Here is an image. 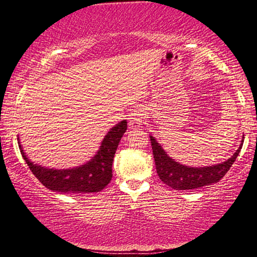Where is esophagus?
Returning a JSON list of instances; mask_svg holds the SVG:
<instances>
[{
	"instance_id": "obj_1",
	"label": "esophagus",
	"mask_w": 257,
	"mask_h": 257,
	"mask_svg": "<svg viewBox=\"0 0 257 257\" xmlns=\"http://www.w3.org/2000/svg\"><path fill=\"white\" fill-rule=\"evenodd\" d=\"M129 128L130 129H138L144 122L145 119V111L143 108H134L129 113Z\"/></svg>"
}]
</instances>
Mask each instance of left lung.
<instances>
[{
  "label": "left lung",
  "mask_w": 257,
  "mask_h": 257,
  "mask_svg": "<svg viewBox=\"0 0 257 257\" xmlns=\"http://www.w3.org/2000/svg\"><path fill=\"white\" fill-rule=\"evenodd\" d=\"M242 143L239 146L231 158L225 162L212 165V167L203 168H191L187 165H182L172 160L170 156L165 153L161 145L156 142L154 137L151 136L152 150L156 165V172L165 185L176 190H188L201 188L203 186H208L211 184L220 181L224 177L225 173L229 171L238 154L240 153Z\"/></svg>",
  "instance_id": "1"
}]
</instances>
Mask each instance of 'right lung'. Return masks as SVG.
Returning a JSON list of instances; mask_svg holds the SVG:
<instances>
[{"label":"right lung","mask_w":257,"mask_h":257,"mask_svg":"<svg viewBox=\"0 0 257 257\" xmlns=\"http://www.w3.org/2000/svg\"><path fill=\"white\" fill-rule=\"evenodd\" d=\"M127 130V121L123 120L110 129L104 137L97 154L86 164L73 169L56 170L34 164L25 154L18 142L19 149L33 175L47 189L64 194L97 193L105 188L112 179V163L121 137ZM19 141V138H18Z\"/></svg>","instance_id":"add662e5"}]
</instances>
